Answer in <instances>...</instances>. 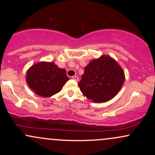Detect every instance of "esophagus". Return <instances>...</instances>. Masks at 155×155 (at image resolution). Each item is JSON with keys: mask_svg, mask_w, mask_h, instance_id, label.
Segmentation results:
<instances>
[{"mask_svg": "<svg viewBox=\"0 0 155 155\" xmlns=\"http://www.w3.org/2000/svg\"><path fill=\"white\" fill-rule=\"evenodd\" d=\"M72 79H74V80H75V81H79V77H78L77 76H72Z\"/></svg>", "mask_w": 155, "mask_h": 155, "instance_id": "obj_1", "label": "esophagus"}]
</instances>
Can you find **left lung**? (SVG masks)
Instances as JSON below:
<instances>
[{
	"mask_svg": "<svg viewBox=\"0 0 155 155\" xmlns=\"http://www.w3.org/2000/svg\"><path fill=\"white\" fill-rule=\"evenodd\" d=\"M124 81L122 68L108 56L93 60L85 67L79 85L84 95L96 103L111 100Z\"/></svg>",
	"mask_w": 155,
	"mask_h": 155,
	"instance_id": "obj_1",
	"label": "left lung"
}]
</instances>
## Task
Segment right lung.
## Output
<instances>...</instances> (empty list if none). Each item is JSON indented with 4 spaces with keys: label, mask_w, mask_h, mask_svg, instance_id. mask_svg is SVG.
Wrapping results in <instances>:
<instances>
[{
    "label": "right lung",
    "mask_w": 155,
    "mask_h": 155,
    "mask_svg": "<svg viewBox=\"0 0 155 155\" xmlns=\"http://www.w3.org/2000/svg\"><path fill=\"white\" fill-rule=\"evenodd\" d=\"M66 72L54 63L35 64L27 72V83L33 92L43 97L59 92L68 80Z\"/></svg>",
    "instance_id": "add662e5"
}]
</instances>
